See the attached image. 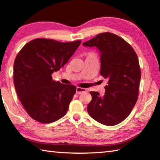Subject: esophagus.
I'll use <instances>...</instances> for the list:
<instances>
[{"mask_svg": "<svg viewBox=\"0 0 160 160\" xmlns=\"http://www.w3.org/2000/svg\"><path fill=\"white\" fill-rule=\"evenodd\" d=\"M86 92V89L85 88H76V94H80L82 92Z\"/></svg>", "mask_w": 160, "mask_h": 160, "instance_id": "esophagus-1", "label": "esophagus"}]
</instances>
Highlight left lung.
Here are the masks:
<instances>
[{
	"instance_id": "1",
	"label": "left lung",
	"mask_w": 160,
	"mask_h": 160,
	"mask_svg": "<svg viewBox=\"0 0 160 160\" xmlns=\"http://www.w3.org/2000/svg\"><path fill=\"white\" fill-rule=\"evenodd\" d=\"M83 45L99 50L100 75L108 80L104 95L90 92L88 113L100 123L115 126L128 117L138 97L141 72L137 54L128 42L111 32L97 34Z\"/></svg>"
}]
</instances>
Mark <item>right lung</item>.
<instances>
[{"mask_svg":"<svg viewBox=\"0 0 160 160\" xmlns=\"http://www.w3.org/2000/svg\"><path fill=\"white\" fill-rule=\"evenodd\" d=\"M80 43V40L35 39L18 53L13 72L15 88L27 113L35 121L49 123L66 115L76 87L56 82L51 75L64 66Z\"/></svg>","mask_w":160,"mask_h":160,"instance_id":"add662e5","label":"right lung"}]
</instances>
